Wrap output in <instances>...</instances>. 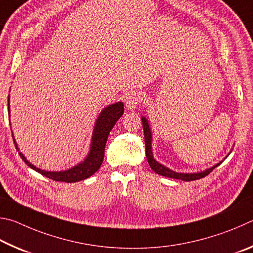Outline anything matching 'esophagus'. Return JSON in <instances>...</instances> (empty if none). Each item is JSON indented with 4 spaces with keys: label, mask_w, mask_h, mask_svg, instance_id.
<instances>
[{
    "label": "esophagus",
    "mask_w": 253,
    "mask_h": 253,
    "mask_svg": "<svg viewBox=\"0 0 253 253\" xmlns=\"http://www.w3.org/2000/svg\"><path fill=\"white\" fill-rule=\"evenodd\" d=\"M142 102V93L141 92H132L126 99V106L127 109L134 110L138 108Z\"/></svg>",
    "instance_id": "1"
}]
</instances>
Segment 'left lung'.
Here are the masks:
<instances>
[{"mask_svg":"<svg viewBox=\"0 0 253 253\" xmlns=\"http://www.w3.org/2000/svg\"><path fill=\"white\" fill-rule=\"evenodd\" d=\"M142 124H143V130H144V141H145V154H147V159L149 162V166L151 167V169L157 172L158 174H161L163 176H168V178H172V179H179V180H183V181H193V180H199L207 176L214 170V168L218 167L219 165H216L214 167L210 168L203 172H200V173H176V172L171 171L170 169H168L165 166L158 163L156 160L153 159L152 156V148H151V131H150L148 121L145 118H142Z\"/></svg>","mask_w":253,"mask_h":253,"instance_id":"8db88e82","label":"left lung"}]
</instances>
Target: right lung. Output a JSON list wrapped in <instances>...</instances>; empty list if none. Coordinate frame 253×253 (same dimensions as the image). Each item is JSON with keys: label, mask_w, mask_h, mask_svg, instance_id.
I'll return each instance as SVG.
<instances>
[{"label": "right lung", "mask_w": 253, "mask_h": 253, "mask_svg": "<svg viewBox=\"0 0 253 253\" xmlns=\"http://www.w3.org/2000/svg\"><path fill=\"white\" fill-rule=\"evenodd\" d=\"M8 105L10 104H7L8 111H10V106ZM123 112H124V108H123V103H121V102L112 105H109L108 108H105L103 111H102L99 119L96 120L94 132H93L90 154H88L87 158L84 160V162L80 163L79 166L74 167L68 171L48 172V171L40 170L38 168H35L34 166L31 165L30 162L26 161V159L23 157V154L21 152L19 153L20 157L22 158V160H23L30 168H32L33 170L39 172V173H41L44 176H46V178L52 179L54 181L71 183V182H77V181H81V180L90 178L92 174H94L95 172L100 169L102 162H103L105 143H106V140H108L110 131L112 130L115 122L121 118Z\"/></svg>", "instance_id": "right-lung-1"}]
</instances>
